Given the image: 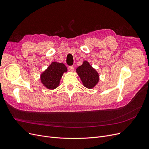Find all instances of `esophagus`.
<instances>
[{
  "mask_svg": "<svg viewBox=\"0 0 149 149\" xmlns=\"http://www.w3.org/2000/svg\"><path fill=\"white\" fill-rule=\"evenodd\" d=\"M68 70L70 72H73L74 70V67L73 66H69L68 67Z\"/></svg>",
  "mask_w": 149,
  "mask_h": 149,
  "instance_id": "esophagus-1",
  "label": "esophagus"
}]
</instances>
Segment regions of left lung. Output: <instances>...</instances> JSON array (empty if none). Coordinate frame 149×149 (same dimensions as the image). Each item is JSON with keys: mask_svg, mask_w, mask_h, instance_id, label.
I'll use <instances>...</instances> for the list:
<instances>
[{"mask_svg": "<svg viewBox=\"0 0 149 149\" xmlns=\"http://www.w3.org/2000/svg\"><path fill=\"white\" fill-rule=\"evenodd\" d=\"M76 72L84 86L88 89L94 88L99 81V73L86 61H84L83 64L76 68Z\"/></svg>", "mask_w": 149, "mask_h": 149, "instance_id": "8db88e82", "label": "left lung"}]
</instances>
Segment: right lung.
Instances as JSON below:
<instances>
[{"instance_id": "obj_1", "label": "right lung", "mask_w": 149, "mask_h": 149, "mask_svg": "<svg viewBox=\"0 0 149 149\" xmlns=\"http://www.w3.org/2000/svg\"><path fill=\"white\" fill-rule=\"evenodd\" d=\"M67 72V68L63 63L53 62L41 73V82L47 88L54 90L59 86L63 73Z\"/></svg>"}]
</instances>
